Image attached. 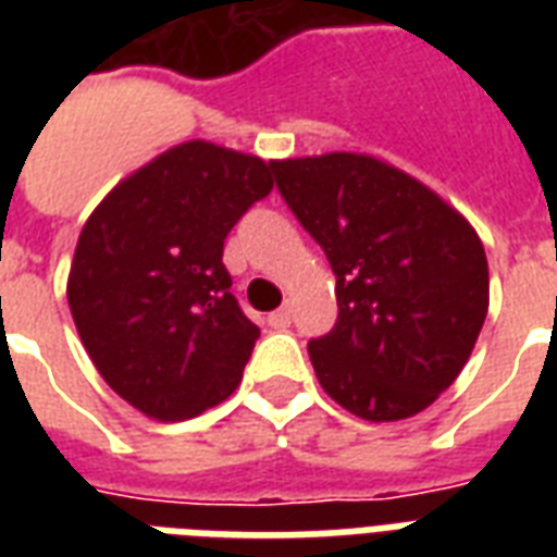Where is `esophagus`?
Masks as SVG:
<instances>
[{
  "instance_id": "esophagus-1",
  "label": "esophagus",
  "mask_w": 557,
  "mask_h": 557,
  "mask_svg": "<svg viewBox=\"0 0 557 557\" xmlns=\"http://www.w3.org/2000/svg\"><path fill=\"white\" fill-rule=\"evenodd\" d=\"M288 323H292V309H288V306H283V309H277V312L269 314L271 330H286Z\"/></svg>"
}]
</instances>
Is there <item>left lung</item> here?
Returning <instances> with one entry per match:
<instances>
[{
	"instance_id": "obj_1",
	"label": "left lung",
	"mask_w": 557,
	"mask_h": 557,
	"mask_svg": "<svg viewBox=\"0 0 557 557\" xmlns=\"http://www.w3.org/2000/svg\"><path fill=\"white\" fill-rule=\"evenodd\" d=\"M277 187L335 271L338 323L314 375L367 422L422 413L454 384L488 314L480 236L440 193L364 152L274 161Z\"/></svg>"
}]
</instances>
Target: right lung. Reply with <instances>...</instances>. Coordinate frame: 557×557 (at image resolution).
<instances>
[{
  "mask_svg": "<svg viewBox=\"0 0 557 557\" xmlns=\"http://www.w3.org/2000/svg\"><path fill=\"white\" fill-rule=\"evenodd\" d=\"M274 161L210 141L170 147L91 210L69 271V309L109 387L159 422L225 401L260 330L231 295L222 248L274 187Z\"/></svg>",
  "mask_w": 557,
  "mask_h": 557,
  "instance_id": "add662e5",
  "label": "right lung"
}]
</instances>
